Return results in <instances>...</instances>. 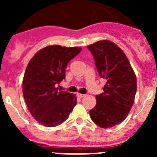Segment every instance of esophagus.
<instances>
[{
  "mask_svg": "<svg viewBox=\"0 0 157 157\" xmlns=\"http://www.w3.org/2000/svg\"><path fill=\"white\" fill-rule=\"evenodd\" d=\"M77 96H78L80 98H82V97H83L85 95L84 94H81V93H77Z\"/></svg>",
  "mask_w": 157,
  "mask_h": 157,
  "instance_id": "34e87169",
  "label": "esophagus"
}]
</instances>
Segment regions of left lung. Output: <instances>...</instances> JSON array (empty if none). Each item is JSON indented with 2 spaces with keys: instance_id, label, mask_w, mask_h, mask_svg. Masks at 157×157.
<instances>
[{
  "instance_id": "obj_1",
  "label": "left lung",
  "mask_w": 157,
  "mask_h": 157,
  "mask_svg": "<svg viewBox=\"0 0 157 157\" xmlns=\"http://www.w3.org/2000/svg\"><path fill=\"white\" fill-rule=\"evenodd\" d=\"M99 76L106 80L90 111L93 122L102 128L120 124L128 116L135 98L137 78L131 64L116 44L102 40L88 45Z\"/></svg>"
}]
</instances>
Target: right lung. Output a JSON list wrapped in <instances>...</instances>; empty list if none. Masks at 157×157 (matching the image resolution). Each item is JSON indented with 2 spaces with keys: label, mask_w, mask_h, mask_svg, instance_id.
Here are the masks:
<instances>
[{
  "label": "right lung",
  "mask_w": 157,
  "mask_h": 157,
  "mask_svg": "<svg viewBox=\"0 0 157 157\" xmlns=\"http://www.w3.org/2000/svg\"><path fill=\"white\" fill-rule=\"evenodd\" d=\"M82 48L50 45L30 60L23 80V93L30 113L46 127L62 124L77 104V97L59 91L56 85L65 78V69Z\"/></svg>",
  "instance_id": "add662e5"
}]
</instances>
